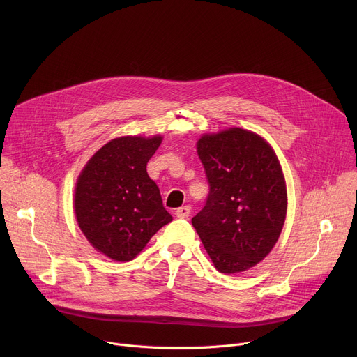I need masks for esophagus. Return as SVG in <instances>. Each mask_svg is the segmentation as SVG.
Segmentation results:
<instances>
[{
	"label": "esophagus",
	"mask_w": 357,
	"mask_h": 357,
	"mask_svg": "<svg viewBox=\"0 0 357 357\" xmlns=\"http://www.w3.org/2000/svg\"><path fill=\"white\" fill-rule=\"evenodd\" d=\"M175 215H176V218H179V219H188L189 215H190V208H189V206H182V208H179V209L175 211Z\"/></svg>",
	"instance_id": "34e87169"
}]
</instances>
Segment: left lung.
<instances>
[{
	"label": "left lung",
	"mask_w": 357,
	"mask_h": 357,
	"mask_svg": "<svg viewBox=\"0 0 357 357\" xmlns=\"http://www.w3.org/2000/svg\"><path fill=\"white\" fill-rule=\"evenodd\" d=\"M196 148L211 189L192 225L218 271L243 273L264 260L281 234V165L263 137L237 127L202 135Z\"/></svg>",
	"instance_id": "left-lung-1"
}]
</instances>
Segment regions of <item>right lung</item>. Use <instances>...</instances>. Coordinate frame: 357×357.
Instances as JSON below:
<instances>
[{
	"instance_id": "right-lung-1",
	"label": "right lung",
	"mask_w": 357,
	"mask_h": 357,
	"mask_svg": "<svg viewBox=\"0 0 357 357\" xmlns=\"http://www.w3.org/2000/svg\"><path fill=\"white\" fill-rule=\"evenodd\" d=\"M162 137H120L101 146L80 172L75 213L89 243L114 261H130L172 216L146 164Z\"/></svg>"
}]
</instances>
